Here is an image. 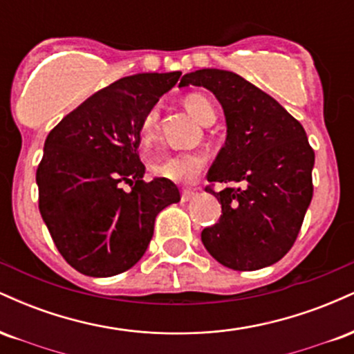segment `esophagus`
I'll list each match as a JSON object with an SVG mask.
<instances>
[{"label": "esophagus", "mask_w": 354, "mask_h": 354, "mask_svg": "<svg viewBox=\"0 0 354 354\" xmlns=\"http://www.w3.org/2000/svg\"><path fill=\"white\" fill-rule=\"evenodd\" d=\"M193 198H194V191L193 189H183L181 191V201L183 203L193 200Z\"/></svg>", "instance_id": "obj_1"}]
</instances>
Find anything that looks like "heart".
Masks as SVG:
<instances>
[{"label":"heart","mask_w":354,"mask_h":354,"mask_svg":"<svg viewBox=\"0 0 354 354\" xmlns=\"http://www.w3.org/2000/svg\"><path fill=\"white\" fill-rule=\"evenodd\" d=\"M185 106L188 111L200 121L201 124L209 126L216 120V109L213 103L200 95V93H191L185 98ZM156 109H149L146 113L143 121L140 124V138L145 145L151 143L154 133H156ZM206 165V158L201 153L194 151H183L174 154H166V156L156 160L151 166L153 173L160 178L174 183H189L203 171Z\"/></svg>","instance_id":"obj_1"}]
</instances>
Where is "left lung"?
I'll use <instances>...</instances> for the list:
<instances>
[{
    "instance_id": "left-lung-1",
    "label": "left lung",
    "mask_w": 354,
    "mask_h": 354,
    "mask_svg": "<svg viewBox=\"0 0 354 354\" xmlns=\"http://www.w3.org/2000/svg\"><path fill=\"white\" fill-rule=\"evenodd\" d=\"M209 89L226 118V141L208 171L221 203L216 225L205 228L208 253L236 271H254L279 261L295 245L313 198L315 151L306 133L281 104L236 73L198 70L180 86Z\"/></svg>"
}]
</instances>
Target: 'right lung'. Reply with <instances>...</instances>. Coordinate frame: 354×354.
I'll use <instances>...</instances> for the list:
<instances>
[{"label": "right lung", "instance_id": "1", "mask_svg": "<svg viewBox=\"0 0 354 354\" xmlns=\"http://www.w3.org/2000/svg\"><path fill=\"white\" fill-rule=\"evenodd\" d=\"M180 76L118 80L64 116L44 141L36 169L39 213L61 256L80 273L108 278L135 266L158 213L181 200L173 181L143 180L138 154L141 121Z\"/></svg>", "mask_w": 354, "mask_h": 354}]
</instances>
